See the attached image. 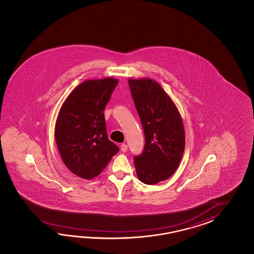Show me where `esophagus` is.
Instances as JSON below:
<instances>
[{"mask_svg": "<svg viewBox=\"0 0 254 254\" xmlns=\"http://www.w3.org/2000/svg\"><path fill=\"white\" fill-rule=\"evenodd\" d=\"M127 150H128V146H127V144L123 143V144L121 145V151H123V152H126Z\"/></svg>", "mask_w": 254, "mask_h": 254, "instance_id": "obj_1", "label": "esophagus"}]
</instances>
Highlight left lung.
Wrapping results in <instances>:
<instances>
[{"instance_id":"1","label":"left lung","mask_w":254,"mask_h":254,"mask_svg":"<svg viewBox=\"0 0 254 254\" xmlns=\"http://www.w3.org/2000/svg\"><path fill=\"white\" fill-rule=\"evenodd\" d=\"M129 90L145 136V145L134 156L138 178L143 184L167 180L184 154L185 133L178 109L161 85L151 79L129 80Z\"/></svg>"}]
</instances>
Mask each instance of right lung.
<instances>
[{
  "label": "right lung",
  "mask_w": 254,
  "mask_h": 254,
  "mask_svg": "<svg viewBox=\"0 0 254 254\" xmlns=\"http://www.w3.org/2000/svg\"><path fill=\"white\" fill-rule=\"evenodd\" d=\"M118 81L88 80L70 92L55 125V140L63 162L82 179L94 178L118 151L108 139L103 111Z\"/></svg>",
  "instance_id": "obj_1"
}]
</instances>
